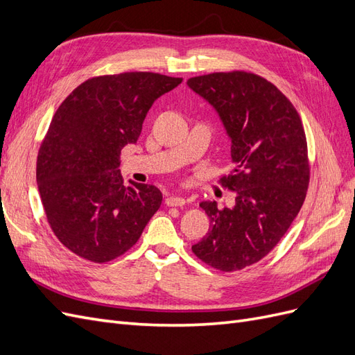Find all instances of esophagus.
I'll return each instance as SVG.
<instances>
[{
    "mask_svg": "<svg viewBox=\"0 0 355 355\" xmlns=\"http://www.w3.org/2000/svg\"><path fill=\"white\" fill-rule=\"evenodd\" d=\"M185 202L187 201L184 197L171 196V197L166 198V206H170V207H182V206H185Z\"/></svg>",
    "mask_w": 355,
    "mask_h": 355,
    "instance_id": "34e87169",
    "label": "esophagus"
}]
</instances>
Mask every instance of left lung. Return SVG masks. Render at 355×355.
Returning a JSON list of instances; mask_svg holds the SVG:
<instances>
[{
  "mask_svg": "<svg viewBox=\"0 0 355 355\" xmlns=\"http://www.w3.org/2000/svg\"><path fill=\"white\" fill-rule=\"evenodd\" d=\"M187 84L227 132L232 170L222 184L235 191L231 209L200 202L210 230L192 252L216 270H243L274 249L302 207L309 182L302 121L286 96L254 73L216 72Z\"/></svg>",
  "mask_w": 355,
  "mask_h": 355,
  "instance_id": "1",
  "label": "left lung"
}]
</instances>
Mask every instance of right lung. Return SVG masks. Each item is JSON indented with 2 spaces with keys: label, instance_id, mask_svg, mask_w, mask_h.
<instances>
[{
  "label": "right lung",
  "instance_id": "right-lung-1",
  "mask_svg": "<svg viewBox=\"0 0 355 355\" xmlns=\"http://www.w3.org/2000/svg\"><path fill=\"white\" fill-rule=\"evenodd\" d=\"M180 83L154 72L103 75L59 106L40 148L37 184L53 232L72 253L115 259L159 209L163 194L154 185L124 187L120 154L137 142L153 103Z\"/></svg>",
  "mask_w": 355,
  "mask_h": 355
}]
</instances>
